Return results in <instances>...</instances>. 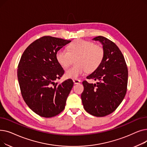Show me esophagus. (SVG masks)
I'll return each mask as SVG.
<instances>
[{
	"mask_svg": "<svg viewBox=\"0 0 147 147\" xmlns=\"http://www.w3.org/2000/svg\"><path fill=\"white\" fill-rule=\"evenodd\" d=\"M80 80L79 79H73V82L74 84H79L80 83Z\"/></svg>",
	"mask_w": 147,
	"mask_h": 147,
	"instance_id": "esophagus-1",
	"label": "esophagus"
}]
</instances>
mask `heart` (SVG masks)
Here are the masks:
<instances>
[{"mask_svg":"<svg viewBox=\"0 0 147 147\" xmlns=\"http://www.w3.org/2000/svg\"><path fill=\"white\" fill-rule=\"evenodd\" d=\"M68 50L61 49L56 53L58 63L63 67H68L73 58L76 65L67 69L65 77L69 79H78L83 74L95 71L102 63L104 57V50L102 46L93 42L84 40H77L68 46Z\"/></svg>","mask_w":147,"mask_h":147,"instance_id":"obj_1","label":"heart"}]
</instances>
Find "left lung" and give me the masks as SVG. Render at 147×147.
I'll use <instances>...</instances> for the list:
<instances>
[{"mask_svg": "<svg viewBox=\"0 0 147 147\" xmlns=\"http://www.w3.org/2000/svg\"><path fill=\"white\" fill-rule=\"evenodd\" d=\"M92 40L101 43L104 57L99 67L86 78L96 80V83L83 82L84 90L81 98L84 109L88 113L104 117L116 110L124 99L128 70L124 57L114 42L101 36Z\"/></svg>", "mask_w": 147, "mask_h": 147, "instance_id": "left-lung-1", "label": "left lung"}]
</instances>
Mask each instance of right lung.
Here are the masks:
<instances>
[{
	"instance_id": "obj_1",
	"label": "right lung",
	"mask_w": 147,
	"mask_h": 147,
	"mask_svg": "<svg viewBox=\"0 0 147 147\" xmlns=\"http://www.w3.org/2000/svg\"><path fill=\"white\" fill-rule=\"evenodd\" d=\"M71 40L43 36L23 52L17 76L22 96L30 109L41 117L55 116L64 109L73 86L71 79L55 83L64 73L56 53Z\"/></svg>"
}]
</instances>
